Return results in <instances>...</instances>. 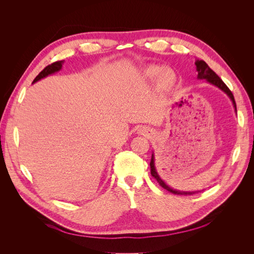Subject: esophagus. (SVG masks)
<instances>
[{"instance_id":"1","label":"esophagus","mask_w":254,"mask_h":254,"mask_svg":"<svg viewBox=\"0 0 254 254\" xmlns=\"http://www.w3.org/2000/svg\"><path fill=\"white\" fill-rule=\"evenodd\" d=\"M137 133L145 135V136H149L152 134V130L149 129L148 127H145V126H140L137 128Z\"/></svg>"}]
</instances>
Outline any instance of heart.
I'll return each mask as SVG.
<instances>
[{
  "label": "heart",
  "mask_w": 254,
  "mask_h": 254,
  "mask_svg": "<svg viewBox=\"0 0 254 254\" xmlns=\"http://www.w3.org/2000/svg\"><path fill=\"white\" fill-rule=\"evenodd\" d=\"M142 78L146 81H151L156 78L159 86L164 87L172 82L174 78V73L168 67L160 68L155 65H150L145 67L142 71Z\"/></svg>",
  "instance_id": "1"
}]
</instances>
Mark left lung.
<instances>
[{"mask_svg":"<svg viewBox=\"0 0 254 254\" xmlns=\"http://www.w3.org/2000/svg\"><path fill=\"white\" fill-rule=\"evenodd\" d=\"M196 71L198 73L197 75V78L198 79H204L206 80V82H209L210 84H213L214 87L218 88L219 90H221L224 93L230 98V101L232 102V105H233V108H234V111L236 112V104H235V101H234V96L232 94V92L229 90V88L226 86L225 82L222 81L219 77L218 75L215 73L212 68H210V66L207 65L203 60H197L196 63ZM150 173H151V176L155 177L156 180L159 182V184L161 187H162L163 189H165L166 190L171 191V193L173 194H177V195H193L195 193H198V191L200 190H174L173 188H171L168 184L161 178L157 168H156V164H155V153L152 152L151 155V160H150Z\"/></svg>","mask_w":254,"mask_h":254,"instance_id":"left-lung-1","label":"left lung"}]
</instances>
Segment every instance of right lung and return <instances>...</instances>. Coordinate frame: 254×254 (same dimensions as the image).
<instances>
[{"instance_id": "obj_1", "label": "right lung", "mask_w": 254, "mask_h": 254, "mask_svg": "<svg viewBox=\"0 0 254 254\" xmlns=\"http://www.w3.org/2000/svg\"><path fill=\"white\" fill-rule=\"evenodd\" d=\"M64 63V60H61V61H57V63H54V64L48 65V66L45 67L43 71H41V72L39 73V75H38L37 77L34 79L33 83H36L37 81H39V80H41V79H43V78H45V77H48V76H50V75H53V74H55V73L59 72V71L61 70V68H63Z\"/></svg>"}]
</instances>
